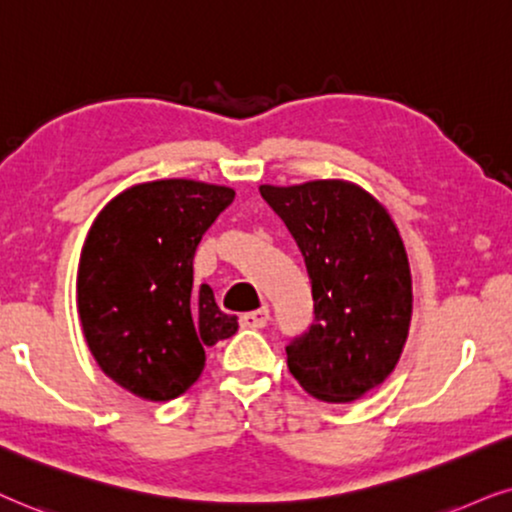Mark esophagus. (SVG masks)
Wrapping results in <instances>:
<instances>
[{"label":"esophagus","mask_w":512,"mask_h":512,"mask_svg":"<svg viewBox=\"0 0 512 512\" xmlns=\"http://www.w3.org/2000/svg\"><path fill=\"white\" fill-rule=\"evenodd\" d=\"M238 323H241V327H252V330H260V327L269 323V309H267V306H262V309H257V311L243 313V316L238 318Z\"/></svg>","instance_id":"esophagus-1"}]
</instances>
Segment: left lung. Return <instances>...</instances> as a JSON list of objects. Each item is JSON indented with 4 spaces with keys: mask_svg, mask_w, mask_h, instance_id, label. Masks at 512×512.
Here are the masks:
<instances>
[{
    "mask_svg": "<svg viewBox=\"0 0 512 512\" xmlns=\"http://www.w3.org/2000/svg\"><path fill=\"white\" fill-rule=\"evenodd\" d=\"M302 252L313 323L288 367L306 393L351 403L398 363L412 318V276L398 229L370 194L342 180L260 187Z\"/></svg>",
    "mask_w": 512,
    "mask_h": 512,
    "instance_id": "left-lung-1",
    "label": "left lung"
}]
</instances>
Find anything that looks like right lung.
Instances as JSON below:
<instances>
[{
    "instance_id": "1",
    "label": "right lung",
    "mask_w": 512,
    "mask_h": 512,
    "mask_svg": "<svg viewBox=\"0 0 512 512\" xmlns=\"http://www.w3.org/2000/svg\"><path fill=\"white\" fill-rule=\"evenodd\" d=\"M234 189L159 180L119 194L93 222L77 276L81 327L100 370L138 398L173 400L206 367V346L238 330L194 255Z\"/></svg>"
}]
</instances>
